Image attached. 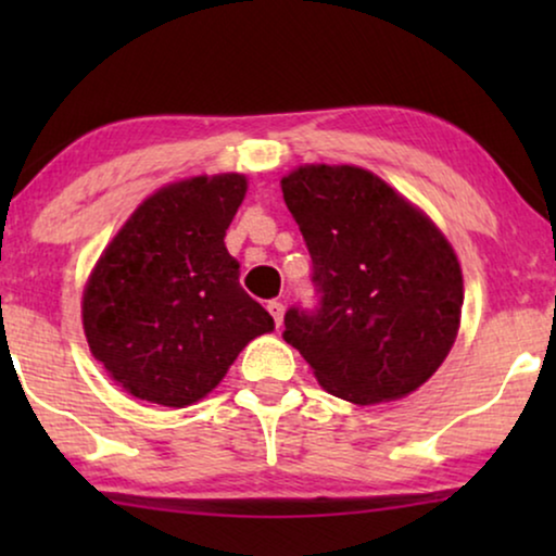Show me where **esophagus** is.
I'll return each mask as SVG.
<instances>
[{
	"label": "esophagus",
	"mask_w": 556,
	"mask_h": 556,
	"mask_svg": "<svg viewBox=\"0 0 556 556\" xmlns=\"http://www.w3.org/2000/svg\"><path fill=\"white\" fill-rule=\"evenodd\" d=\"M268 314L273 316V321H276V326H280V324H283L286 306L280 301H268Z\"/></svg>",
	"instance_id": "34e87169"
}]
</instances>
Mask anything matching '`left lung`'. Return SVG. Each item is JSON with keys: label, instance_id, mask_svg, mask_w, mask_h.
I'll return each mask as SVG.
<instances>
[{"label": "left lung", "instance_id": "obj_1", "mask_svg": "<svg viewBox=\"0 0 556 556\" xmlns=\"http://www.w3.org/2000/svg\"><path fill=\"white\" fill-rule=\"evenodd\" d=\"M318 303L286 311L283 339L326 392L400 400L435 375L460 324L458 257L438 227L359 166H301L280 181Z\"/></svg>", "mask_w": 556, "mask_h": 556}]
</instances>
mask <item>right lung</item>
Masks as SVG:
<instances>
[{
    "label": "right lung",
    "mask_w": 556,
    "mask_h": 556,
    "mask_svg": "<svg viewBox=\"0 0 556 556\" xmlns=\"http://www.w3.org/2000/svg\"><path fill=\"white\" fill-rule=\"evenodd\" d=\"M245 189L242 174L159 189L98 261L83 326L90 352L134 397L192 405L215 390L248 341L273 331L225 248Z\"/></svg>",
    "instance_id": "1"
}]
</instances>
